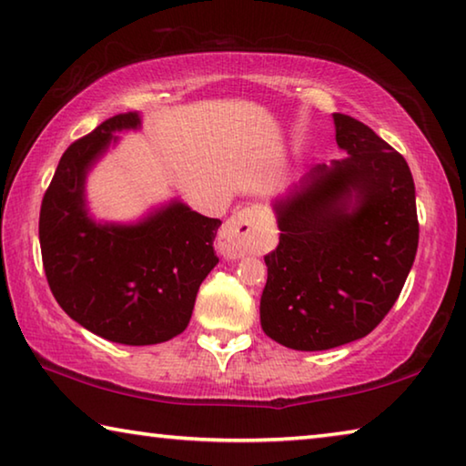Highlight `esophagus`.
<instances>
[{
  "label": "esophagus",
  "instance_id": "esophagus-1",
  "mask_svg": "<svg viewBox=\"0 0 466 466\" xmlns=\"http://www.w3.org/2000/svg\"><path fill=\"white\" fill-rule=\"evenodd\" d=\"M263 244V216L257 205L238 209L218 234V248L226 258L257 252Z\"/></svg>",
  "mask_w": 466,
  "mask_h": 466
}]
</instances>
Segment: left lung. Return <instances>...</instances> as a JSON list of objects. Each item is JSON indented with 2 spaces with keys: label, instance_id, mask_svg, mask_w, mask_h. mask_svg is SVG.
<instances>
[{
  "label": "left lung",
  "instance_id": "8db88e82",
  "mask_svg": "<svg viewBox=\"0 0 466 466\" xmlns=\"http://www.w3.org/2000/svg\"><path fill=\"white\" fill-rule=\"evenodd\" d=\"M345 157L317 164L273 203L261 327L298 351L356 341L380 325L411 271L420 224L405 157L353 116L333 115Z\"/></svg>",
  "mask_w": 466,
  "mask_h": 466
}]
</instances>
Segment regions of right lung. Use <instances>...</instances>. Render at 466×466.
Returning a JSON list of instances; mask_svg holds the SVG:
<instances>
[{
	"mask_svg": "<svg viewBox=\"0 0 466 466\" xmlns=\"http://www.w3.org/2000/svg\"><path fill=\"white\" fill-rule=\"evenodd\" d=\"M141 127L137 113L115 115L61 156L43 197L38 238L55 299L94 335L123 345L177 337L191 320L197 291L218 265L219 219L170 201L137 224L94 222L86 177L116 131Z\"/></svg>",
	"mask_w": 466,
	"mask_h": 466,
	"instance_id": "obj_1",
	"label": "right lung"
}]
</instances>
